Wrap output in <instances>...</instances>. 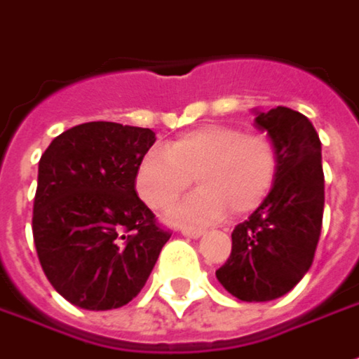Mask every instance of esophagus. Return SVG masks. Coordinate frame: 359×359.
I'll list each match as a JSON object with an SVG mask.
<instances>
[{"label":"esophagus","mask_w":359,"mask_h":359,"mask_svg":"<svg viewBox=\"0 0 359 359\" xmlns=\"http://www.w3.org/2000/svg\"><path fill=\"white\" fill-rule=\"evenodd\" d=\"M182 236H189V238H201L204 234V230L201 229H180Z\"/></svg>","instance_id":"obj_1"}]
</instances>
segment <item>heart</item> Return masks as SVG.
Masks as SVG:
<instances>
[{"mask_svg": "<svg viewBox=\"0 0 359 359\" xmlns=\"http://www.w3.org/2000/svg\"><path fill=\"white\" fill-rule=\"evenodd\" d=\"M192 175L201 189L168 210L170 222L206 224L229 208L246 215L272 191L278 151L262 133L208 123L182 133L165 149H151L137 167L135 184L144 203L163 210L191 184Z\"/></svg>", "mask_w": 359, "mask_h": 359, "instance_id": "obj_1", "label": "heart"}]
</instances>
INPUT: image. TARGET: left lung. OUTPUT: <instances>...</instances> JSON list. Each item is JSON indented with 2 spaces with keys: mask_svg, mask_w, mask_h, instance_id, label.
I'll return each instance as SVG.
<instances>
[{
  "mask_svg": "<svg viewBox=\"0 0 359 359\" xmlns=\"http://www.w3.org/2000/svg\"><path fill=\"white\" fill-rule=\"evenodd\" d=\"M252 113L254 127L278 151V175L260 206L232 230V252L217 278L242 302H270L288 294L314 260L324 215L322 142L310 118L288 107Z\"/></svg>",
  "mask_w": 359,
  "mask_h": 359,
  "instance_id": "8db88e82",
  "label": "left lung"
}]
</instances>
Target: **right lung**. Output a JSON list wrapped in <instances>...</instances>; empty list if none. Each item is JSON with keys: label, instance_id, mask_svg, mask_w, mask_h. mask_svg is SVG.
I'll list each match as a JSON object with an SVG mask.
<instances>
[{"label": "right lung", "instance_id": "add662e5", "mask_svg": "<svg viewBox=\"0 0 359 359\" xmlns=\"http://www.w3.org/2000/svg\"><path fill=\"white\" fill-rule=\"evenodd\" d=\"M151 129L93 121L55 137L39 161L33 241L45 276L83 310L129 304L170 234L135 189Z\"/></svg>", "mask_w": 359, "mask_h": 359}]
</instances>
